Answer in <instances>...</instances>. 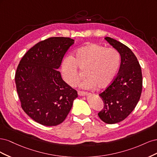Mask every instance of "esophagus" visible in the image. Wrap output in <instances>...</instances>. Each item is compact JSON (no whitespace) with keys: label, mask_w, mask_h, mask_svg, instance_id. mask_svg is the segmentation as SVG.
<instances>
[{"label":"esophagus","mask_w":157,"mask_h":157,"mask_svg":"<svg viewBox=\"0 0 157 157\" xmlns=\"http://www.w3.org/2000/svg\"><path fill=\"white\" fill-rule=\"evenodd\" d=\"M78 94L80 96H85L88 95V93L86 92H82V91H78Z\"/></svg>","instance_id":"esophagus-1"}]
</instances>
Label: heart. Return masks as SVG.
Masks as SVG:
<instances>
[{
	"mask_svg": "<svg viewBox=\"0 0 157 157\" xmlns=\"http://www.w3.org/2000/svg\"><path fill=\"white\" fill-rule=\"evenodd\" d=\"M121 58L114 48L90 43L77 49L71 57H66L61 63V72L65 82L75 86L80 79L78 69H84L86 78L80 83L83 89L109 86L115 80L120 67Z\"/></svg>",
	"mask_w": 157,
	"mask_h": 157,
	"instance_id": "1",
	"label": "heart"
}]
</instances>
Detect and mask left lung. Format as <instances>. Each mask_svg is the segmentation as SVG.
<instances>
[{
    "label": "left lung",
    "instance_id": "1",
    "mask_svg": "<svg viewBox=\"0 0 157 157\" xmlns=\"http://www.w3.org/2000/svg\"><path fill=\"white\" fill-rule=\"evenodd\" d=\"M105 39L120 54L121 63L115 80L99 94L104 106L98 116L107 124H115L124 120L135 109L141 94L143 79L140 65L132 51L112 38Z\"/></svg>",
    "mask_w": 157,
    "mask_h": 157
}]
</instances>
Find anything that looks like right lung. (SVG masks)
<instances>
[{
    "instance_id": "right-lung-1",
    "label": "right lung",
    "mask_w": 157,
    "mask_h": 157,
    "mask_svg": "<svg viewBox=\"0 0 157 157\" xmlns=\"http://www.w3.org/2000/svg\"><path fill=\"white\" fill-rule=\"evenodd\" d=\"M74 41L68 37L42 40L27 52L17 66L15 82L21 107L42 125L63 122L78 97L58 70Z\"/></svg>"
}]
</instances>
